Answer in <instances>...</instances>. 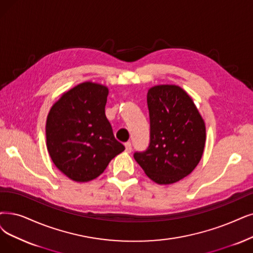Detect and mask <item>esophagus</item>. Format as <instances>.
Segmentation results:
<instances>
[{"label": "esophagus", "instance_id": "obj_1", "mask_svg": "<svg viewBox=\"0 0 253 253\" xmlns=\"http://www.w3.org/2000/svg\"><path fill=\"white\" fill-rule=\"evenodd\" d=\"M125 146H126V151L127 154H129L130 151H132V143L130 142H126V144H125Z\"/></svg>", "mask_w": 253, "mask_h": 253}]
</instances>
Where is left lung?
<instances>
[{
	"mask_svg": "<svg viewBox=\"0 0 253 253\" xmlns=\"http://www.w3.org/2000/svg\"><path fill=\"white\" fill-rule=\"evenodd\" d=\"M150 142L134 154L145 174L159 185L189 175L206 144V125L189 94L176 85H158L147 92Z\"/></svg>",
	"mask_w": 253,
	"mask_h": 253,
	"instance_id": "8db88e82",
	"label": "left lung"
}]
</instances>
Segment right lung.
Returning <instances> with one entry per match:
<instances>
[{"mask_svg":"<svg viewBox=\"0 0 253 253\" xmlns=\"http://www.w3.org/2000/svg\"><path fill=\"white\" fill-rule=\"evenodd\" d=\"M109 89L81 83L50 108L45 126L47 151L56 167L79 183L92 180L125 150L105 114Z\"/></svg>","mask_w":253,"mask_h":253,"instance_id":"right-lung-1","label":"right lung"}]
</instances>
